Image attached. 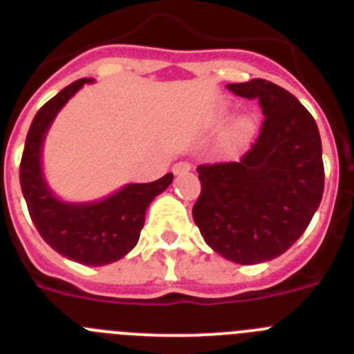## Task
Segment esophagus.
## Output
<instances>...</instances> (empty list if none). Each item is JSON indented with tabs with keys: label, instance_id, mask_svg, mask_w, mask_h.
Returning a JSON list of instances; mask_svg holds the SVG:
<instances>
[{
	"label": "esophagus",
	"instance_id": "obj_1",
	"mask_svg": "<svg viewBox=\"0 0 354 354\" xmlns=\"http://www.w3.org/2000/svg\"><path fill=\"white\" fill-rule=\"evenodd\" d=\"M174 174L175 175H183V174H187V171L191 170V165L187 163V161H179V163H175L174 165Z\"/></svg>",
	"mask_w": 354,
	"mask_h": 354
}]
</instances>
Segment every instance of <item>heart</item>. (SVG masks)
<instances>
[{
  "mask_svg": "<svg viewBox=\"0 0 354 354\" xmlns=\"http://www.w3.org/2000/svg\"><path fill=\"white\" fill-rule=\"evenodd\" d=\"M256 126H258V118H256V113L245 112L244 115H241V118L233 122L228 135V144L232 145V147L248 144V142L252 138V135L256 133Z\"/></svg>",
  "mask_w": 354,
  "mask_h": 354,
  "instance_id": "obj_1",
  "label": "heart"
}]
</instances>
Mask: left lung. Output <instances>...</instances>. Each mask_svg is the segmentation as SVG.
<instances>
[{"mask_svg":"<svg viewBox=\"0 0 354 354\" xmlns=\"http://www.w3.org/2000/svg\"><path fill=\"white\" fill-rule=\"evenodd\" d=\"M258 100L265 119L239 161L200 165L202 193L193 219L207 244L241 265L268 261L300 239L325 189L321 137L309 110L277 84H228Z\"/></svg>","mask_w":354,"mask_h":354,"instance_id":"8db88e82","label":"left lung"}]
</instances>
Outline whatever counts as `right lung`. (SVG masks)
I'll use <instances>...</instances> for the list:
<instances>
[{"label":"right lung","instance_id":"obj_1","mask_svg":"<svg viewBox=\"0 0 354 354\" xmlns=\"http://www.w3.org/2000/svg\"><path fill=\"white\" fill-rule=\"evenodd\" d=\"M91 79H80L59 91L37 112L26 137L21 160V189L31 221L54 251L89 267L113 263L138 242L145 210L174 180L167 174L147 184H128L100 202L68 203L54 196L41 171V145L64 103Z\"/></svg>","mask_w":354,"mask_h":354}]
</instances>
